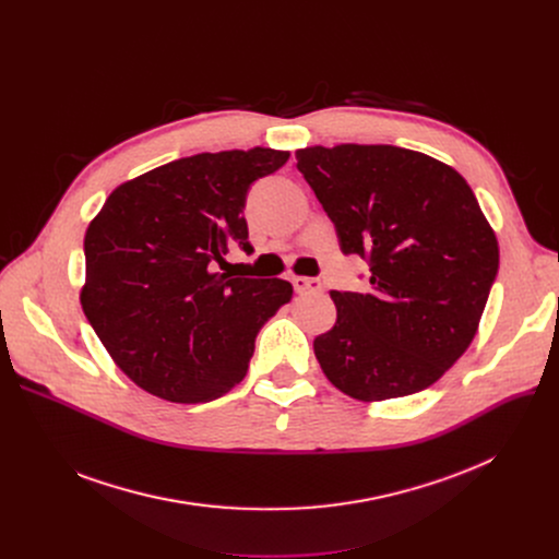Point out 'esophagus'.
<instances>
[{
    "label": "esophagus",
    "instance_id": "34e87169",
    "mask_svg": "<svg viewBox=\"0 0 559 559\" xmlns=\"http://www.w3.org/2000/svg\"><path fill=\"white\" fill-rule=\"evenodd\" d=\"M292 283H294V289H296L298 294H307V292H321V289H323L321 281H316V278L294 276V278H292Z\"/></svg>",
    "mask_w": 559,
    "mask_h": 559
}]
</instances>
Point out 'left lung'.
Here are the masks:
<instances>
[{"label":"left lung","instance_id":"8db88e82","mask_svg":"<svg viewBox=\"0 0 559 559\" xmlns=\"http://www.w3.org/2000/svg\"><path fill=\"white\" fill-rule=\"evenodd\" d=\"M341 250L369 261L367 294L330 292L336 323L313 338L328 380L362 403L431 386L468 349L500 265L493 227L460 173L397 147L296 150Z\"/></svg>","mask_w":559,"mask_h":559}]
</instances>
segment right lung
Masks as SVG:
<instances>
[{"label":"right lung","instance_id":"add662e5","mask_svg":"<svg viewBox=\"0 0 559 559\" xmlns=\"http://www.w3.org/2000/svg\"><path fill=\"white\" fill-rule=\"evenodd\" d=\"M287 150L201 152L117 186L88 223L79 302L112 362L170 403H210L241 382L259 330L294 289L214 272L248 250L246 194Z\"/></svg>","mask_w":559,"mask_h":559}]
</instances>
